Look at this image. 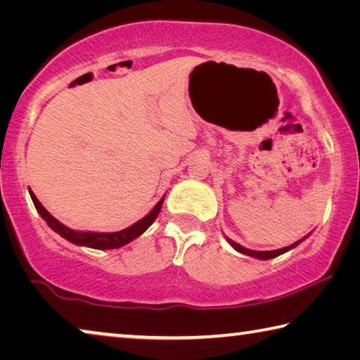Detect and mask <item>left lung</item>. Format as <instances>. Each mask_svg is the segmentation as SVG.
<instances>
[{
  "mask_svg": "<svg viewBox=\"0 0 360 360\" xmlns=\"http://www.w3.org/2000/svg\"><path fill=\"white\" fill-rule=\"evenodd\" d=\"M304 238H307V236H304ZM304 238H302V240H298V241H295L294 245H290V246H285V248H281V249H275V251H252V249H246V248H243V246H240L238 243H235L233 240H230V238H227V241L230 243V246L235 249V251H238V252H241V254H246V255H251V257H255V259H262V260H268V259H273V257H278V255H281V254H284V252H288V251H290L292 248H295L297 245H300V243L304 240Z\"/></svg>",
  "mask_w": 360,
  "mask_h": 360,
  "instance_id": "1",
  "label": "left lung"
}]
</instances>
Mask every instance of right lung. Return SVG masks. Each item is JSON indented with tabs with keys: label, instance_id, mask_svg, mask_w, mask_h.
I'll return each instance as SVG.
<instances>
[{
	"label": "right lung",
	"instance_id": "1",
	"mask_svg": "<svg viewBox=\"0 0 360 360\" xmlns=\"http://www.w3.org/2000/svg\"><path fill=\"white\" fill-rule=\"evenodd\" d=\"M30 195H32L34 208L38 210L41 217L44 219L49 227H51L53 231H57L60 236H63L65 240L75 243L77 246H87L94 249H117L120 246H125L127 243L138 238V236L144 233V231L150 227L152 222L155 221L158 212H160L163 200H165V197H163L148 216L139 219L136 224L130 225L129 229L114 231V233H96V231H76V230L68 229L62 222H58L56 217L51 216V212H49L44 206L39 203V200L34 197V193L32 191H30Z\"/></svg>",
	"mask_w": 360,
	"mask_h": 360
}]
</instances>
